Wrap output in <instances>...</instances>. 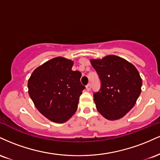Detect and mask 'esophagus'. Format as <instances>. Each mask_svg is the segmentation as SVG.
Here are the masks:
<instances>
[{"mask_svg":"<svg viewBox=\"0 0 160 160\" xmlns=\"http://www.w3.org/2000/svg\"><path fill=\"white\" fill-rule=\"evenodd\" d=\"M86 90L87 91H89L91 89V84L90 83H88L87 85L86 86Z\"/></svg>","mask_w":160,"mask_h":160,"instance_id":"obj_1","label":"esophagus"}]
</instances>
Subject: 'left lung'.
Masks as SVG:
<instances>
[{"mask_svg":"<svg viewBox=\"0 0 160 160\" xmlns=\"http://www.w3.org/2000/svg\"><path fill=\"white\" fill-rule=\"evenodd\" d=\"M90 62L101 81L100 89L93 94L97 110L108 120L122 118L141 94L138 71L132 64L113 55Z\"/></svg>","mask_w":160,"mask_h":160,"instance_id":"obj_1","label":"left lung"}]
</instances>
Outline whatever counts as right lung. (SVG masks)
<instances>
[{"instance_id":"obj_1","label":"right lung","mask_w":160,"mask_h":160,"mask_svg":"<svg viewBox=\"0 0 160 160\" xmlns=\"http://www.w3.org/2000/svg\"><path fill=\"white\" fill-rule=\"evenodd\" d=\"M74 62L56 57L33 71L28 82V94L37 109L49 120L62 123L78 109L85 86L81 73L72 71Z\"/></svg>"}]
</instances>
